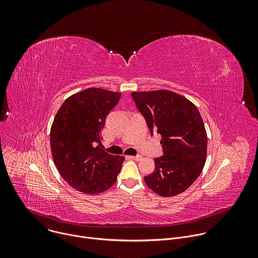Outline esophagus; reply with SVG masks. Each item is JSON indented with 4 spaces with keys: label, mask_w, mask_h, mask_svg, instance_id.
<instances>
[{
    "label": "esophagus",
    "mask_w": 258,
    "mask_h": 258,
    "mask_svg": "<svg viewBox=\"0 0 258 258\" xmlns=\"http://www.w3.org/2000/svg\"><path fill=\"white\" fill-rule=\"evenodd\" d=\"M130 159H133V160H136V161H139L142 159V156L141 155H137V156H128Z\"/></svg>",
    "instance_id": "34e87169"
}]
</instances>
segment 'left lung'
<instances>
[{
	"instance_id": "8db88e82",
	"label": "left lung",
	"mask_w": 258,
	"mask_h": 258,
	"mask_svg": "<svg viewBox=\"0 0 258 258\" xmlns=\"http://www.w3.org/2000/svg\"><path fill=\"white\" fill-rule=\"evenodd\" d=\"M133 100L151 136H162L163 155L154 159L155 170L145 176L153 192L171 197L186 191L200 175L206 160L207 135L197 107L174 92H133Z\"/></svg>"
}]
</instances>
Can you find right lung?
Wrapping results in <instances>:
<instances>
[{
    "mask_svg": "<svg viewBox=\"0 0 258 258\" xmlns=\"http://www.w3.org/2000/svg\"><path fill=\"white\" fill-rule=\"evenodd\" d=\"M121 94L90 88L67 98L54 118L51 150L61 176L76 190L99 194L111 188L123 156L110 155L101 145V131Z\"/></svg>",
    "mask_w": 258,
    "mask_h": 258,
    "instance_id": "add662e5",
    "label": "right lung"
}]
</instances>
